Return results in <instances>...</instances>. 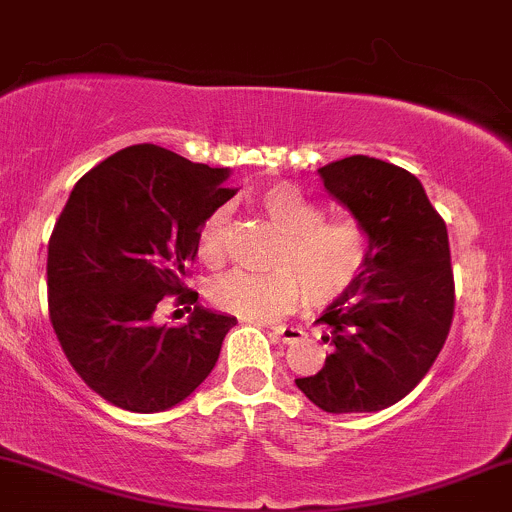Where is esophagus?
<instances>
[{"mask_svg":"<svg viewBox=\"0 0 512 512\" xmlns=\"http://www.w3.org/2000/svg\"><path fill=\"white\" fill-rule=\"evenodd\" d=\"M273 335L278 337L281 342H286V345H293V342L303 340V328H295V325H276V328H271Z\"/></svg>","mask_w":512,"mask_h":512,"instance_id":"esophagus-1","label":"esophagus"}]
</instances>
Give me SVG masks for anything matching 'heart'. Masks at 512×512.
<instances>
[{
    "label": "heart",
    "mask_w": 512,
    "mask_h": 512,
    "mask_svg": "<svg viewBox=\"0 0 512 512\" xmlns=\"http://www.w3.org/2000/svg\"><path fill=\"white\" fill-rule=\"evenodd\" d=\"M266 219L281 229L273 249V271H231L212 283L209 298L217 308L244 320H273L288 315L308 295L310 303L328 305L342 298L362 276L372 258V239L352 217H323L320 207L291 187L271 184L256 194ZM229 212L214 209L197 234L202 261L226 256Z\"/></svg>",
    "instance_id": "obj_1"
}]
</instances>
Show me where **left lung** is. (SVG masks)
I'll list each match as a JSON object with an SVG mask.
<instances>
[{
	"mask_svg": "<svg viewBox=\"0 0 512 512\" xmlns=\"http://www.w3.org/2000/svg\"><path fill=\"white\" fill-rule=\"evenodd\" d=\"M325 189L372 239L365 276L315 323L333 352L295 379L330 414L379 412L407 397L439 357L453 320L449 231L412 172L367 155L320 167Z\"/></svg>",
	"mask_w": 512,
	"mask_h": 512,
	"instance_id": "left-lung-1",
	"label": "left lung"
}]
</instances>
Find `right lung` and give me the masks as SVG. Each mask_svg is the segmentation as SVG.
Segmentation results:
<instances>
[{
  "label": "right lung",
  "instance_id": "1",
  "mask_svg": "<svg viewBox=\"0 0 512 512\" xmlns=\"http://www.w3.org/2000/svg\"><path fill=\"white\" fill-rule=\"evenodd\" d=\"M229 170L133 145L86 172L49 239V318L63 355L105 402L138 414L187 399L219 360L236 325L187 288L197 234L229 202ZM167 294L195 305L184 326L151 320Z\"/></svg>",
  "mask_w": 512,
  "mask_h": 512
}]
</instances>
